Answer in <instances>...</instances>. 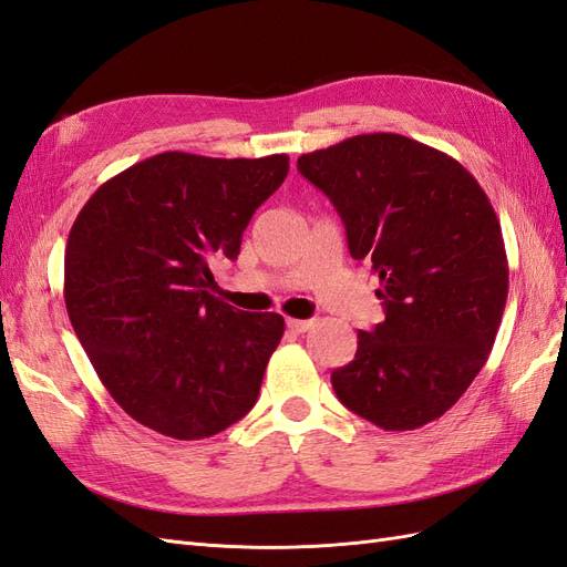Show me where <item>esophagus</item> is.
Returning a JSON list of instances; mask_svg holds the SVG:
<instances>
[{"label":"esophagus","instance_id":"34e87169","mask_svg":"<svg viewBox=\"0 0 567 567\" xmlns=\"http://www.w3.org/2000/svg\"><path fill=\"white\" fill-rule=\"evenodd\" d=\"M286 327L296 333H305L315 327V319H288Z\"/></svg>","mask_w":567,"mask_h":567}]
</instances>
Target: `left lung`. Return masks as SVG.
Segmentation results:
<instances>
[{"mask_svg": "<svg viewBox=\"0 0 567 567\" xmlns=\"http://www.w3.org/2000/svg\"><path fill=\"white\" fill-rule=\"evenodd\" d=\"M298 172L341 214L384 300L386 319L358 331L333 391L381 430H420L461 401L496 341L508 298L496 212L461 162L398 133L308 152Z\"/></svg>", "mask_w": 567, "mask_h": 567, "instance_id": "1", "label": "left lung"}]
</instances>
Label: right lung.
<instances>
[{"label": "right lung", "instance_id": "add662e5", "mask_svg": "<svg viewBox=\"0 0 567 567\" xmlns=\"http://www.w3.org/2000/svg\"><path fill=\"white\" fill-rule=\"evenodd\" d=\"M288 155L219 159L162 152L90 195L64 257V300L104 389L178 441L224 432L252 410L284 336L277 312L212 293V259H236Z\"/></svg>", "mask_w": 567, "mask_h": 567}]
</instances>
